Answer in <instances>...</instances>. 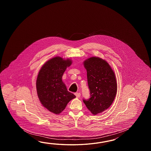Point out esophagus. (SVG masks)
<instances>
[{
	"instance_id": "1",
	"label": "esophagus",
	"mask_w": 151,
	"mask_h": 151,
	"mask_svg": "<svg viewBox=\"0 0 151 151\" xmlns=\"http://www.w3.org/2000/svg\"><path fill=\"white\" fill-rule=\"evenodd\" d=\"M75 95H76V96H77V98H79L80 96H81V94H80V93H79V92H76V93H75Z\"/></svg>"
}]
</instances>
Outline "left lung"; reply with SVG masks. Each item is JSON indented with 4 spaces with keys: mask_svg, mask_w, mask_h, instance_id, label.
Wrapping results in <instances>:
<instances>
[{
    "mask_svg": "<svg viewBox=\"0 0 151 151\" xmlns=\"http://www.w3.org/2000/svg\"><path fill=\"white\" fill-rule=\"evenodd\" d=\"M87 71L90 98L83 99L93 115L107 109L112 105L117 92L116 76L109 63L99 57H91L83 62Z\"/></svg>",
    "mask_w": 151,
    "mask_h": 151,
    "instance_id": "left-lung-1",
    "label": "left lung"
}]
</instances>
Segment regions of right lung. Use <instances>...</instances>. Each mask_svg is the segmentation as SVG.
Listing matches in <instances>:
<instances>
[{
    "instance_id": "obj_1",
    "label": "right lung",
    "mask_w": 151,
    "mask_h": 151,
    "mask_svg": "<svg viewBox=\"0 0 151 151\" xmlns=\"http://www.w3.org/2000/svg\"><path fill=\"white\" fill-rule=\"evenodd\" d=\"M72 61L55 57L46 61L39 72L36 81L37 92L42 106L56 114L65 109L70 101L76 98L68 91L62 77Z\"/></svg>"
}]
</instances>
